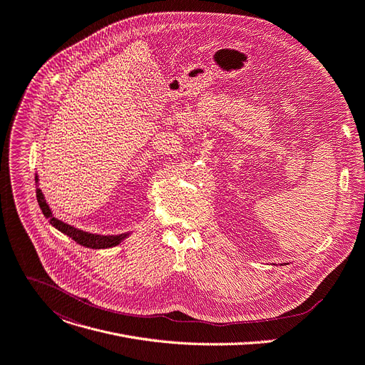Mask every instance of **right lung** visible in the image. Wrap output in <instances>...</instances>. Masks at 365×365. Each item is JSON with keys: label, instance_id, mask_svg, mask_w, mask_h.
Masks as SVG:
<instances>
[{"label": "right lung", "instance_id": "right-lung-1", "mask_svg": "<svg viewBox=\"0 0 365 365\" xmlns=\"http://www.w3.org/2000/svg\"><path fill=\"white\" fill-rule=\"evenodd\" d=\"M35 180L38 182V176L35 178ZM36 197H38V202H39V207L43 212V215L48 218L49 224L53 225L56 230H59L61 233L67 235L68 237H71L74 242H77L78 245L84 246V247H88V249H109V247H113V246H118L122 240H125L129 233H123V235H115V236H102V235H93V233H87V231H83L80 228H76L67 222H63L58 218L53 217L45 196L42 193V190L39 187H36Z\"/></svg>", "mask_w": 365, "mask_h": 365}]
</instances>
